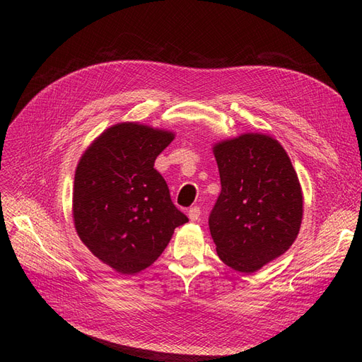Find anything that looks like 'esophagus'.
<instances>
[{
  "label": "esophagus",
  "instance_id": "esophagus-1",
  "mask_svg": "<svg viewBox=\"0 0 362 362\" xmlns=\"http://www.w3.org/2000/svg\"><path fill=\"white\" fill-rule=\"evenodd\" d=\"M187 216H189V218H190L192 222L198 221V218L201 217V208L199 206H192L190 210L187 211Z\"/></svg>",
  "mask_w": 362,
  "mask_h": 362
}]
</instances>
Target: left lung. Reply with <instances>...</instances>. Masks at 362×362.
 Returning a JSON list of instances; mask_svg holds the SVG:
<instances>
[{
	"mask_svg": "<svg viewBox=\"0 0 362 362\" xmlns=\"http://www.w3.org/2000/svg\"><path fill=\"white\" fill-rule=\"evenodd\" d=\"M222 192L208 217L217 255L254 273L288 250L299 234L302 190L279 141L247 133L216 144Z\"/></svg>",
	"mask_w": 362,
	"mask_h": 362,
	"instance_id": "1",
	"label": "left lung"
}]
</instances>
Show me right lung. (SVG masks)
Here are the masks:
<instances>
[{"mask_svg": "<svg viewBox=\"0 0 362 362\" xmlns=\"http://www.w3.org/2000/svg\"><path fill=\"white\" fill-rule=\"evenodd\" d=\"M173 133L124 122L98 137L75 170L72 211L76 234L92 254L122 275L149 267L189 222L154 169Z\"/></svg>", "mask_w": 362, "mask_h": 362, "instance_id": "obj_1", "label": "right lung"}]
</instances>
